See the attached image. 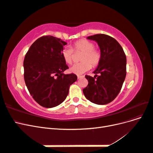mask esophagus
Masks as SVG:
<instances>
[{
	"instance_id": "1",
	"label": "esophagus",
	"mask_w": 153,
	"mask_h": 153,
	"mask_svg": "<svg viewBox=\"0 0 153 153\" xmlns=\"http://www.w3.org/2000/svg\"><path fill=\"white\" fill-rule=\"evenodd\" d=\"M82 77H84V76H80V75H78V76H77L78 79H80V78H82Z\"/></svg>"
}]
</instances>
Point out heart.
<instances>
[{
    "mask_svg": "<svg viewBox=\"0 0 153 153\" xmlns=\"http://www.w3.org/2000/svg\"><path fill=\"white\" fill-rule=\"evenodd\" d=\"M74 49L76 52H83L81 57L80 63L75 64L73 65L70 71L78 75H82L85 72L89 71L92 66L98 65L101 59V54L98 50L94 49V44L87 39H81L77 41L73 45ZM62 57L67 64H71L73 58V50L69 47L64 48L62 50Z\"/></svg>",
    "mask_w": 153,
    "mask_h": 153,
    "instance_id": "obj_1",
    "label": "heart"
}]
</instances>
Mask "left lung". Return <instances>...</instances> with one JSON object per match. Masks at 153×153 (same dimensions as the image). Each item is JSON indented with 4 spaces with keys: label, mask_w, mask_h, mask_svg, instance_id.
<instances>
[{
    "label": "left lung",
    "mask_w": 153,
    "mask_h": 153,
    "mask_svg": "<svg viewBox=\"0 0 153 153\" xmlns=\"http://www.w3.org/2000/svg\"><path fill=\"white\" fill-rule=\"evenodd\" d=\"M87 39L98 43L101 59L94 77L85 75L88 85L83 89L85 98L97 105H106L116 98L126 75V57L120 44L108 35L99 34Z\"/></svg>",
    "instance_id": "1"
}]
</instances>
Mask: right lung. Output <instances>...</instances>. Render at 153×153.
<instances>
[{"label":"right lung","instance_id":"right-lung-1","mask_svg":"<svg viewBox=\"0 0 153 153\" xmlns=\"http://www.w3.org/2000/svg\"><path fill=\"white\" fill-rule=\"evenodd\" d=\"M67 43L52 36L41 37L34 41L24 61V80L34 100L45 108L62 103L69 87L77 80L73 73L64 74L68 66L62 50Z\"/></svg>","mask_w":153,"mask_h":153}]
</instances>
